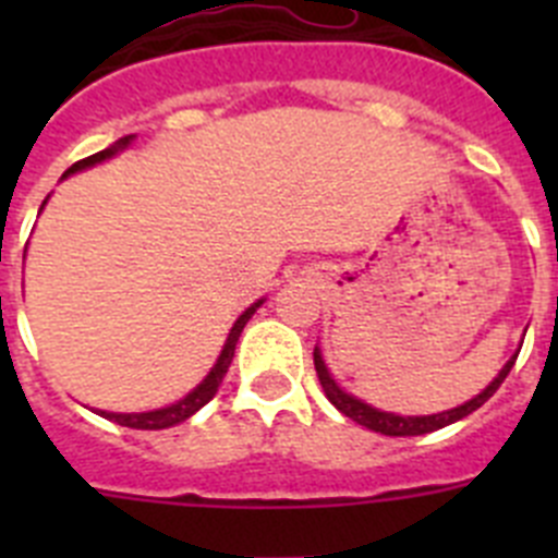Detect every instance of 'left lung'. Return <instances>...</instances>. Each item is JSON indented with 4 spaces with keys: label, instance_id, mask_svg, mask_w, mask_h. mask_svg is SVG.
<instances>
[{
    "label": "left lung",
    "instance_id": "8db88e82",
    "mask_svg": "<svg viewBox=\"0 0 558 558\" xmlns=\"http://www.w3.org/2000/svg\"><path fill=\"white\" fill-rule=\"evenodd\" d=\"M313 360H315V374H318V379H322L324 393H327L329 402H332V405L338 408L343 416L354 418L357 425L368 427V430H374V433H383V436H425V433L441 430V427L452 425V422H458V418L470 416L472 411H477V408H481L483 402H486V399H489L492 393L502 386V379L509 377L517 354L509 360V363H506V366H502V372L492 379V386L486 388V391H481L475 399H470V402H463L461 408H452V411H445V413H433V416H393V413L377 411V408H372V405H366V402L354 399L352 393L340 391L338 383L329 377V372H327V366H324L322 352H318V349L313 352Z\"/></svg>",
    "mask_w": 558,
    "mask_h": 558
}]
</instances>
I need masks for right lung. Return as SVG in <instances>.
Wrapping results in <instances>:
<instances>
[{
    "mask_svg": "<svg viewBox=\"0 0 558 558\" xmlns=\"http://www.w3.org/2000/svg\"><path fill=\"white\" fill-rule=\"evenodd\" d=\"M128 142H131V136L120 140V142H117V145L106 147V150L95 153V156H88V159L75 161V165H72L66 170V175H72V172L86 170V167L100 165V161L111 159L113 153L122 150V147H125ZM259 304H263V302H256L254 307H248L243 315H240V318H236L234 327H231V332H229V338H226V347H223V352H220V357H218V363H215V368H211V372L206 374V379H204V383H201L198 388H195V391L186 393L184 399H179L175 405L161 408V411H150V413H106V411H100V416L102 418H111V422H117V425H122V427H133V430H165V427L179 425V422L190 418L195 411H201V408H204L206 402H209V399L215 397V393H218L220 383H223L226 372H229V366H231V357H234V347H236V340H240V332H243V327H245V324H248V318H251V315H254V310L259 307Z\"/></svg>",
    "mask_w": 558,
    "mask_h": 558,
    "instance_id": "1",
    "label": "right lung"
}]
</instances>
